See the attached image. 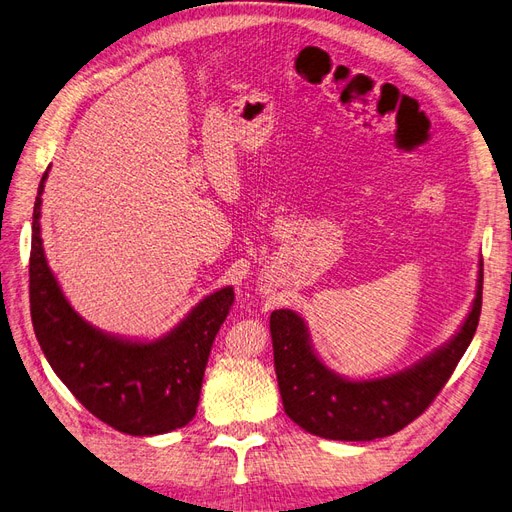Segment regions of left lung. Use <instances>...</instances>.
<instances>
[{"mask_svg": "<svg viewBox=\"0 0 512 512\" xmlns=\"http://www.w3.org/2000/svg\"><path fill=\"white\" fill-rule=\"evenodd\" d=\"M483 306V263L468 319L449 344L398 374L349 381L321 364L306 325L293 310H274L270 332L280 398L287 417L329 440H374L404 430L447 385L476 332Z\"/></svg>", "mask_w": 512, "mask_h": 512, "instance_id": "left-lung-1", "label": "left lung"}]
</instances>
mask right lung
I'll list each match as a JSON object with an SVG mask.
<instances>
[{
  "label": "right lung",
  "instance_id": "1",
  "mask_svg": "<svg viewBox=\"0 0 512 512\" xmlns=\"http://www.w3.org/2000/svg\"><path fill=\"white\" fill-rule=\"evenodd\" d=\"M44 172L34 204L29 257L31 323L48 364L91 415L129 436L185 427L197 410L214 336L234 304V289L214 291L168 336L129 342L82 321L48 268L40 236Z\"/></svg>",
  "mask_w": 512,
  "mask_h": 512
}]
</instances>
